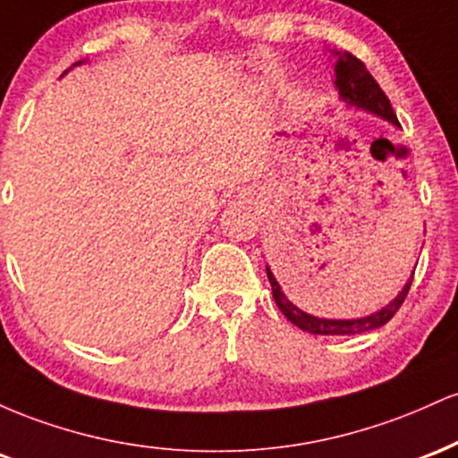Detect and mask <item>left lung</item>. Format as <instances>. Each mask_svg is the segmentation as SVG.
I'll return each instance as SVG.
<instances>
[{"instance_id":"obj_1","label":"left lung","mask_w":458,"mask_h":458,"mask_svg":"<svg viewBox=\"0 0 458 458\" xmlns=\"http://www.w3.org/2000/svg\"><path fill=\"white\" fill-rule=\"evenodd\" d=\"M331 55H334V71H335L334 86H335V92H338L340 101H343L346 107L361 109V112L377 115V118L386 120V123L394 124V127H401V124H398L396 114H394L390 105V98H387L386 92L381 90L379 83L375 81V77L368 72L364 62L357 60L355 55L346 54V51L343 54V51L334 49L331 51ZM413 273L415 269L411 271V277L404 282L403 291L398 293L387 306L377 310V312L366 314V317H360V318H318V317H312V314L303 312V310H299L291 299L284 295L280 282L276 280V276H273L269 265H267V277H269L271 282L273 299H276L277 308L282 310L284 317L291 320L293 325H297L299 329L308 331V334H314V335H355V334H366V331L383 327V325H386L387 320L398 312V308L403 306L404 297H407L409 293V286H411Z\"/></svg>"}]
</instances>
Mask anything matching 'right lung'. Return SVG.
<instances>
[{
    "label": "right lung",
    "mask_w": 458,
    "mask_h": 458,
    "mask_svg": "<svg viewBox=\"0 0 458 458\" xmlns=\"http://www.w3.org/2000/svg\"><path fill=\"white\" fill-rule=\"evenodd\" d=\"M83 62H86V60H81V62H75V64H72V68L79 66V64H83ZM68 71H71V68H68ZM68 71H66V72H68ZM66 72H64V75H66ZM64 75H62V77H64Z\"/></svg>",
    "instance_id": "1"
}]
</instances>
